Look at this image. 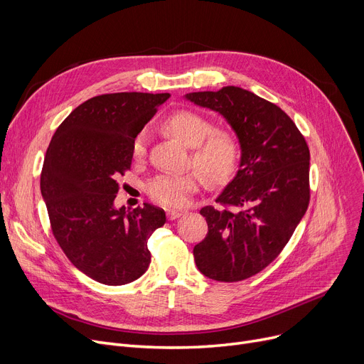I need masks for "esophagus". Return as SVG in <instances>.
Listing matches in <instances>:
<instances>
[{"label":"esophagus","instance_id":"1","mask_svg":"<svg viewBox=\"0 0 364 364\" xmlns=\"http://www.w3.org/2000/svg\"><path fill=\"white\" fill-rule=\"evenodd\" d=\"M181 215H183V211H176V209H168V211H166L168 220H176V218H178Z\"/></svg>","mask_w":364,"mask_h":364}]
</instances>
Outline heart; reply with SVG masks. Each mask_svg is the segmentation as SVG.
Masks as SVG:
<instances>
[{
	"label": "heart",
	"mask_w": 364,
	"mask_h": 364,
	"mask_svg": "<svg viewBox=\"0 0 364 364\" xmlns=\"http://www.w3.org/2000/svg\"><path fill=\"white\" fill-rule=\"evenodd\" d=\"M164 128L188 147H195L193 162L214 183L230 178L240 159V146L235 134L225 129L213 131V125L202 114L178 110L165 119ZM147 134L139 132L132 141V156L140 159L146 153ZM199 171L187 174H161L147 186L149 196L166 206H183L190 195L202 186Z\"/></svg>",
	"instance_id": "heart-1"
}]
</instances>
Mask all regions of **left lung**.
I'll use <instances>...</instances> for the list:
<instances>
[{
    "instance_id": "1",
    "label": "left lung",
    "mask_w": 364,
    "mask_h": 364,
    "mask_svg": "<svg viewBox=\"0 0 364 364\" xmlns=\"http://www.w3.org/2000/svg\"><path fill=\"white\" fill-rule=\"evenodd\" d=\"M184 99L218 112L240 146L236 176L217 198L221 208L200 209L208 235L195 246V262L213 280H245L282 252L307 211L309 146L279 106L240 87L188 92Z\"/></svg>"
}]
</instances>
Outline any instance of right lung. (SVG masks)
<instances>
[{
    "label": "right lung",
    "instance_id": "right-lung-1",
    "mask_svg": "<svg viewBox=\"0 0 364 364\" xmlns=\"http://www.w3.org/2000/svg\"><path fill=\"white\" fill-rule=\"evenodd\" d=\"M169 99L168 92H114L70 112L47 149L41 195L53 235L70 262L88 277L119 286L144 274L147 240L166 221L144 203L114 206L117 178L131 168L132 141Z\"/></svg>",
    "mask_w": 364,
    "mask_h": 364
}]
</instances>
